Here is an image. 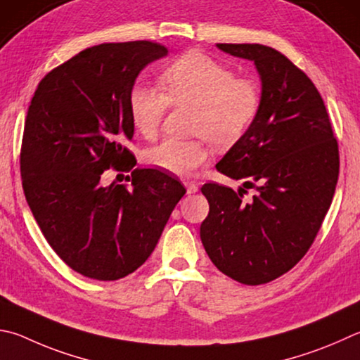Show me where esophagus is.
<instances>
[{"instance_id": "esophagus-1", "label": "esophagus", "mask_w": 360, "mask_h": 360, "mask_svg": "<svg viewBox=\"0 0 360 360\" xmlns=\"http://www.w3.org/2000/svg\"><path fill=\"white\" fill-rule=\"evenodd\" d=\"M186 188H187V193L188 195L198 192V186L197 184H186Z\"/></svg>"}]
</instances>
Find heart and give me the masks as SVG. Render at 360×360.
Segmentation results:
<instances>
[{"label":"heart","mask_w":360,"mask_h":360,"mask_svg":"<svg viewBox=\"0 0 360 360\" xmlns=\"http://www.w3.org/2000/svg\"><path fill=\"white\" fill-rule=\"evenodd\" d=\"M159 88L139 83L130 91V120L145 139L158 135L169 103L195 107L191 132L193 140L165 139L146 149L145 162L162 172L187 178L207 159L206 141L230 148L243 139L257 120L261 91L248 78L201 51H188L162 74Z\"/></svg>","instance_id":"b5f03b06"}]
</instances>
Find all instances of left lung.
<instances>
[{
  "instance_id": "left-lung-1",
  "label": "left lung",
  "mask_w": 360,
  "mask_h": 360,
  "mask_svg": "<svg viewBox=\"0 0 360 360\" xmlns=\"http://www.w3.org/2000/svg\"><path fill=\"white\" fill-rule=\"evenodd\" d=\"M217 49L253 61L261 80L257 120L215 165L257 193L244 200L243 187L202 186L209 214L200 238L220 272L261 285L288 272L315 240L335 192L338 145L323 97L288 58L259 44Z\"/></svg>"
}]
</instances>
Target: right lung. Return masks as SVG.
<instances>
[{
    "label": "right lung",
    "mask_w": 360,
    "mask_h": 360,
    "mask_svg": "<svg viewBox=\"0 0 360 360\" xmlns=\"http://www.w3.org/2000/svg\"><path fill=\"white\" fill-rule=\"evenodd\" d=\"M168 50L149 41L101 44L45 75L25 121L23 192L50 247L84 277L110 282L145 263L186 188L153 168L130 187L102 184L110 167H135L129 97L136 77Z\"/></svg>",
    "instance_id": "right-lung-1"
}]
</instances>
